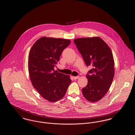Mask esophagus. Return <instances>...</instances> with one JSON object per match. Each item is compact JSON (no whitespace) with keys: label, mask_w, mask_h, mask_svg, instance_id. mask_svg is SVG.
I'll use <instances>...</instances> for the list:
<instances>
[{"label":"esophagus","mask_w":135,"mask_h":135,"mask_svg":"<svg viewBox=\"0 0 135 135\" xmlns=\"http://www.w3.org/2000/svg\"><path fill=\"white\" fill-rule=\"evenodd\" d=\"M73 78L74 79H77L78 78H79V77L78 76H73Z\"/></svg>","instance_id":"obj_1"}]
</instances>
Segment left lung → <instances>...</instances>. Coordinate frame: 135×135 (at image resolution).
<instances>
[{
    "label": "left lung",
    "instance_id": "1",
    "mask_svg": "<svg viewBox=\"0 0 135 135\" xmlns=\"http://www.w3.org/2000/svg\"><path fill=\"white\" fill-rule=\"evenodd\" d=\"M74 42L87 66L91 69L87 74V85L82 89L89 101L100 100L108 92L114 75V61L109 46L99 37L75 39Z\"/></svg>",
    "mask_w": 135,
    "mask_h": 135
}]
</instances>
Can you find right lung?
Returning a JSON list of instances; mask_svg holds the SVG:
<instances>
[{
	"instance_id": "1",
	"label": "right lung",
	"mask_w": 135,
	"mask_h": 135,
	"mask_svg": "<svg viewBox=\"0 0 135 135\" xmlns=\"http://www.w3.org/2000/svg\"><path fill=\"white\" fill-rule=\"evenodd\" d=\"M69 39L42 37L33 45L28 57V71L33 87L45 99L57 102L64 96L71 83L70 76L54 70Z\"/></svg>"
}]
</instances>
